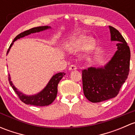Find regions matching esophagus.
Instances as JSON below:
<instances>
[{
	"instance_id": "esophagus-1",
	"label": "esophagus",
	"mask_w": 135,
	"mask_h": 135,
	"mask_svg": "<svg viewBox=\"0 0 135 135\" xmlns=\"http://www.w3.org/2000/svg\"><path fill=\"white\" fill-rule=\"evenodd\" d=\"M69 70H76V69H77V67H76V65H70V66H69Z\"/></svg>"
}]
</instances>
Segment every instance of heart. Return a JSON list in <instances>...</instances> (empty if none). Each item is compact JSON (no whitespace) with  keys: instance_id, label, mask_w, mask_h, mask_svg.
<instances>
[{"instance_id":"obj_1","label":"heart","mask_w":135,"mask_h":135,"mask_svg":"<svg viewBox=\"0 0 135 135\" xmlns=\"http://www.w3.org/2000/svg\"><path fill=\"white\" fill-rule=\"evenodd\" d=\"M85 43V49L88 51H91L95 46V41L93 38H90L87 40L86 36H81L75 39L70 45L69 50L74 51L82 48Z\"/></svg>"}]
</instances>
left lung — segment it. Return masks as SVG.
<instances>
[{
    "label": "left lung",
    "instance_id": "1",
    "mask_svg": "<svg viewBox=\"0 0 135 135\" xmlns=\"http://www.w3.org/2000/svg\"><path fill=\"white\" fill-rule=\"evenodd\" d=\"M111 40L116 41L118 50L104 68L90 67L82 70L83 90L85 97L92 103H99L114 98L129 73L130 49L120 32L109 26Z\"/></svg>",
    "mask_w": 135,
    "mask_h": 135
}]
</instances>
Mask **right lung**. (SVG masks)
Wrapping results in <instances>:
<instances>
[{
    "label": "right lung",
    "instance_id": "1",
    "mask_svg": "<svg viewBox=\"0 0 135 135\" xmlns=\"http://www.w3.org/2000/svg\"><path fill=\"white\" fill-rule=\"evenodd\" d=\"M50 28L48 26H42V27H37L35 28H32L31 29L27 30V31H23L19 34L17 36H16L13 42L16 41L17 39L20 38L24 37L25 36L30 35L34 32H40V31H44L45 29ZM13 42L10 44L8 50L7 51V54L9 51V49L12 47ZM65 75V73H59L53 76L50 81L46 85V88L42 91L40 93H38L37 95H32V96H26L22 94L21 92L17 90L14 85L12 84V81H10V78L9 77V83L11 86L12 87L13 89L14 90L15 93L17 95L19 99L26 104H31L33 106H38V107H44V106H47L52 103L54 101L57 97V85L59 84L60 80L62 79V78Z\"/></svg>",
    "mask_w": 135,
    "mask_h": 135
}]
</instances>
